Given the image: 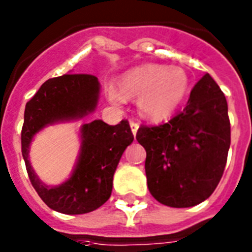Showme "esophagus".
I'll return each mask as SVG.
<instances>
[{
    "label": "esophagus",
    "instance_id": "esophagus-1",
    "mask_svg": "<svg viewBox=\"0 0 252 252\" xmlns=\"http://www.w3.org/2000/svg\"><path fill=\"white\" fill-rule=\"evenodd\" d=\"M129 126H130V129H132V133L136 136V133H137V129H138V123L133 122V120H130Z\"/></svg>",
    "mask_w": 252,
    "mask_h": 252
}]
</instances>
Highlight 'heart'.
I'll use <instances>...</instances> for the list:
<instances>
[{
    "instance_id": "b5f03b06",
    "label": "heart",
    "mask_w": 252,
    "mask_h": 252,
    "mask_svg": "<svg viewBox=\"0 0 252 252\" xmlns=\"http://www.w3.org/2000/svg\"><path fill=\"white\" fill-rule=\"evenodd\" d=\"M189 91L187 73L178 66L145 64L122 77L119 89H108V99L114 104L126 103V98L137 96L140 116L149 122H161L171 116Z\"/></svg>"
}]
</instances>
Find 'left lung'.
<instances>
[{
    "mask_svg": "<svg viewBox=\"0 0 252 252\" xmlns=\"http://www.w3.org/2000/svg\"><path fill=\"white\" fill-rule=\"evenodd\" d=\"M136 138L146 150V179L154 199L172 208L197 205L213 193L226 165V98L205 74L182 112L161 126H141Z\"/></svg>",
    "mask_w": 252,
    "mask_h": 252,
    "instance_id": "obj_1",
    "label": "left lung"
}]
</instances>
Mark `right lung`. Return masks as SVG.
Wrapping results in <instances>:
<instances>
[{
  "label": "right lung",
  "mask_w": 252,
  "mask_h": 252,
  "mask_svg": "<svg viewBox=\"0 0 252 252\" xmlns=\"http://www.w3.org/2000/svg\"><path fill=\"white\" fill-rule=\"evenodd\" d=\"M100 84L91 74H64L45 81L25 108L22 156L32 187L51 209L64 215H84L106 203L112 180L126 146L133 141L128 120L108 126L94 120L81 126L80 153L69 179L59 186L41 182L30 162L33 137L45 126L76 122L98 106Z\"/></svg>",
  "instance_id": "obj_1"
}]
</instances>
